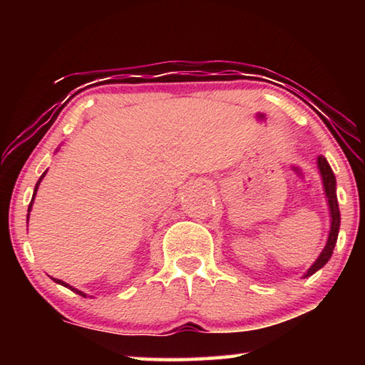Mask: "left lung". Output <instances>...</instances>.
<instances>
[{"label": "left lung", "instance_id": "left-lung-1", "mask_svg": "<svg viewBox=\"0 0 365 365\" xmlns=\"http://www.w3.org/2000/svg\"><path fill=\"white\" fill-rule=\"evenodd\" d=\"M317 165H319V172L322 175V183H324V190H325V196H327V202H329V209H330V233H329V240H327L325 248L320 252V256L317 257V261L314 262L309 270L304 274V277H311L312 274H316L319 269H322L324 265L329 262V259L333 255V250H335L336 240H338V230H339V207H338V200H336V178L333 170L330 168V164L327 163V159L324 156H319L317 159Z\"/></svg>", "mask_w": 365, "mask_h": 365}]
</instances>
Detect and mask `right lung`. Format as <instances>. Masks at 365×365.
<instances>
[{
    "instance_id": "1",
    "label": "right lung",
    "mask_w": 365,
    "mask_h": 365,
    "mask_svg": "<svg viewBox=\"0 0 365 365\" xmlns=\"http://www.w3.org/2000/svg\"><path fill=\"white\" fill-rule=\"evenodd\" d=\"M46 172L48 170H45V172H43V174H41V177H40V180L38 182H36V185H35V190H34V196H32V201H30V205H29V212L30 211H32V205H34V197H35V195H36V190H38V185H40V182L43 180V177H45L46 175ZM54 282H56V283H59V285H63V287H66V288H69V289H72V292L73 293H77V294H80V296H83V298H85V293L83 292H78V289L77 288H73V287H71L69 285V283H66V282H63V280H58V279H53Z\"/></svg>"
}]
</instances>
